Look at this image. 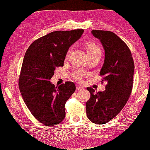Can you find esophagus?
<instances>
[{
    "mask_svg": "<svg viewBox=\"0 0 150 150\" xmlns=\"http://www.w3.org/2000/svg\"><path fill=\"white\" fill-rule=\"evenodd\" d=\"M76 89H77V91L81 90V89H83V87L81 86H79V85H78V84H77L76 85Z\"/></svg>",
    "mask_w": 150,
    "mask_h": 150,
    "instance_id": "34e87169",
    "label": "esophagus"
}]
</instances>
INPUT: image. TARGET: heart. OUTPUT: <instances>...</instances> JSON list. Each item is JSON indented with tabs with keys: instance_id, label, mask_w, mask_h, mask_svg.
Listing matches in <instances>:
<instances>
[{
	"instance_id": "b5f03b06",
	"label": "heart",
	"mask_w": 150,
	"mask_h": 150,
	"mask_svg": "<svg viewBox=\"0 0 150 150\" xmlns=\"http://www.w3.org/2000/svg\"><path fill=\"white\" fill-rule=\"evenodd\" d=\"M85 47H86L87 53H88L89 57L100 54V49L99 46L96 43L91 42V41H88V42L85 43ZM84 75V72L78 71L73 74V77L74 79H76L77 81H81V78H82Z\"/></svg>"
}]
</instances>
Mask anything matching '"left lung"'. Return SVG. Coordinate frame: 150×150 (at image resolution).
<instances>
[{"instance_id": "8db88e82", "label": "left lung", "mask_w": 150, "mask_h": 150, "mask_svg": "<svg viewBox=\"0 0 150 150\" xmlns=\"http://www.w3.org/2000/svg\"><path fill=\"white\" fill-rule=\"evenodd\" d=\"M103 45L105 57L100 75L106 82L105 91L95 93L88 87L91 98L86 103L88 118L97 125L105 124L120 112L130 97L133 87L134 63L125 43L115 33L92 30Z\"/></svg>"}]
</instances>
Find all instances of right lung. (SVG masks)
Here are the masks:
<instances>
[{"label":"right lung","instance_id":"right-lung-1","mask_svg":"<svg viewBox=\"0 0 150 150\" xmlns=\"http://www.w3.org/2000/svg\"><path fill=\"white\" fill-rule=\"evenodd\" d=\"M83 33V29L52 32L34 41L25 54L18 87L30 112L45 126L57 125L65 117V104L75 85L66 81L57 87L50 80L56 68L64 66L69 47Z\"/></svg>","mask_w":150,"mask_h":150}]
</instances>
